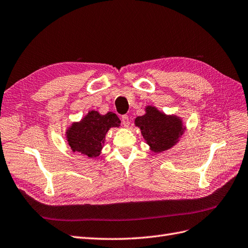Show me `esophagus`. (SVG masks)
<instances>
[{"mask_svg":"<svg viewBox=\"0 0 248 248\" xmlns=\"http://www.w3.org/2000/svg\"><path fill=\"white\" fill-rule=\"evenodd\" d=\"M122 123H123L124 126H125V128H128V126L130 125L129 116H128V115H123V117H122Z\"/></svg>","mask_w":248,"mask_h":248,"instance_id":"1","label":"esophagus"}]
</instances>
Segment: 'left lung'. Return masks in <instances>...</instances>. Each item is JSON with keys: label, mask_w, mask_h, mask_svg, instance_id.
Returning <instances> with one entry per match:
<instances>
[{"label": "left lung", "mask_w": 248, "mask_h": 248, "mask_svg": "<svg viewBox=\"0 0 248 248\" xmlns=\"http://www.w3.org/2000/svg\"><path fill=\"white\" fill-rule=\"evenodd\" d=\"M143 116L135 119L146 143L155 153H161L172 147L183 135L185 128L182 120L175 115L167 116L152 106L145 108Z\"/></svg>", "instance_id": "left-lung-1"}]
</instances>
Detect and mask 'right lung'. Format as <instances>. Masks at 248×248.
<instances>
[{
  "mask_svg": "<svg viewBox=\"0 0 248 248\" xmlns=\"http://www.w3.org/2000/svg\"><path fill=\"white\" fill-rule=\"evenodd\" d=\"M120 120L115 113L101 115L90 111L80 123H75L66 132L67 142L73 152L95 158L100 155L106 133L113 126H119Z\"/></svg>",
  "mask_w": 248,
  "mask_h": 248,
  "instance_id": "1",
  "label": "right lung"
}]
</instances>
